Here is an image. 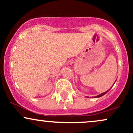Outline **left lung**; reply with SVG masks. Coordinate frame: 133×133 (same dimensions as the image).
I'll use <instances>...</instances> for the list:
<instances>
[{
  "label": "left lung",
  "instance_id": "left-lung-1",
  "mask_svg": "<svg viewBox=\"0 0 133 133\" xmlns=\"http://www.w3.org/2000/svg\"><path fill=\"white\" fill-rule=\"evenodd\" d=\"M116 81L115 82H114V83H115V82H116ZM113 84V85H114ZM112 87H111V88H112ZM111 88H110V89H109V90H108V91H106V92H103V93H102V94H99V95H97V96H94V97H94V98H97V97H101V96H104V94H106V93L107 92H108V91H109V90H110L111 89Z\"/></svg>",
  "mask_w": 133,
  "mask_h": 133
}]
</instances>
